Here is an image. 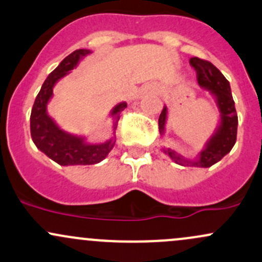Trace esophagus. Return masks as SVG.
<instances>
[{"mask_svg":"<svg viewBox=\"0 0 262 262\" xmlns=\"http://www.w3.org/2000/svg\"><path fill=\"white\" fill-rule=\"evenodd\" d=\"M154 91H155V88L153 84H145L144 87L142 88V92H140V93H142V96H144V94L151 93V92H154Z\"/></svg>","mask_w":262,"mask_h":262,"instance_id":"1","label":"esophagus"}]
</instances>
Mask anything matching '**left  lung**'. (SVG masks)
Masks as SVG:
<instances>
[{
  "label": "left lung",
  "mask_w": 262,
  "mask_h": 262,
  "mask_svg": "<svg viewBox=\"0 0 262 262\" xmlns=\"http://www.w3.org/2000/svg\"><path fill=\"white\" fill-rule=\"evenodd\" d=\"M189 63L196 71L198 83L200 87L208 91L215 98L220 113V123L215 133L206 142L205 148L194 159L183 157L171 148H163V151L179 165L209 168L223 159L236 143L237 113L235 109V102L232 99L230 83L224 77V74L212 63L198 57H192ZM166 114H168V108L164 107L158 122L160 136H164L165 133Z\"/></svg>",
  "instance_id": "left-lung-1"
}]
</instances>
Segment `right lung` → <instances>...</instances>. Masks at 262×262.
Returning <instances> with one entry per match:
<instances>
[{
	"label": "right lung",
	"mask_w": 262,
	"mask_h": 262,
	"mask_svg": "<svg viewBox=\"0 0 262 262\" xmlns=\"http://www.w3.org/2000/svg\"><path fill=\"white\" fill-rule=\"evenodd\" d=\"M89 50H77L72 52L59 63L45 83L41 91L37 94L31 112V137L37 148L58 163L59 165H92L102 162L116 144V129L120 112L126 108L125 102H120L112 109L111 116L113 117V134L111 139L99 144H91L85 142L84 137L73 136L67 133L56 124L47 113V104L53 97V87L62 77L68 74L77 67L79 61L91 54Z\"/></svg>",
	"instance_id": "right-lung-1"
}]
</instances>
